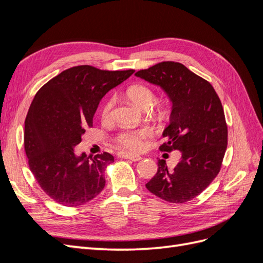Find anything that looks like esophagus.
I'll return each mask as SVG.
<instances>
[{"mask_svg": "<svg viewBox=\"0 0 263 263\" xmlns=\"http://www.w3.org/2000/svg\"><path fill=\"white\" fill-rule=\"evenodd\" d=\"M118 157H121L123 159H128V160H132V161H139L141 159V157L138 155H130L127 153H119Z\"/></svg>", "mask_w": 263, "mask_h": 263, "instance_id": "esophagus-1", "label": "esophagus"}]
</instances>
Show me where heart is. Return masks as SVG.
I'll return each mask as SVG.
<instances>
[{"label":"heart","mask_w":263,"mask_h":263,"mask_svg":"<svg viewBox=\"0 0 263 263\" xmlns=\"http://www.w3.org/2000/svg\"><path fill=\"white\" fill-rule=\"evenodd\" d=\"M128 98L141 108L149 107L155 100V93L149 86L144 84H136L127 90ZM116 103V97L112 95L108 98L101 108V117L108 121L113 115V109ZM154 136V130L150 127H141L136 129H124L118 133L115 137L116 144L129 153H139L146 147V140Z\"/></svg>","instance_id":"heart-1"}]
</instances>
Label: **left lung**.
<instances>
[{
	"instance_id": "8db88e82",
	"label": "left lung",
	"mask_w": 263,
	"mask_h": 263,
	"mask_svg": "<svg viewBox=\"0 0 263 263\" xmlns=\"http://www.w3.org/2000/svg\"><path fill=\"white\" fill-rule=\"evenodd\" d=\"M135 76L168 94L172 112L159 149L181 151L173 169L163 159L158 161V171L146 187L170 203L193 200L217 177L227 148V124L218 95L209 81L180 62H159Z\"/></svg>"
}]
</instances>
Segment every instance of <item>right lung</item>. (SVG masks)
<instances>
[{
  "instance_id": "add662e5",
  "label": "right lung",
  "mask_w": 263,
  "mask_h": 263,
  "mask_svg": "<svg viewBox=\"0 0 263 263\" xmlns=\"http://www.w3.org/2000/svg\"><path fill=\"white\" fill-rule=\"evenodd\" d=\"M135 70L108 71L77 66L62 71L36 93L25 119L24 147L39 186L57 203L74 208L99 195L104 171L114 162L108 153L89 159L77 155L102 98Z\"/></svg>"
}]
</instances>
